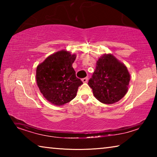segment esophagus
<instances>
[{
    "instance_id": "1",
    "label": "esophagus",
    "mask_w": 157,
    "mask_h": 157,
    "mask_svg": "<svg viewBox=\"0 0 157 157\" xmlns=\"http://www.w3.org/2000/svg\"><path fill=\"white\" fill-rule=\"evenodd\" d=\"M88 79H89V78H87V77H86V78H84L82 79V81L84 83H86V82H88Z\"/></svg>"
}]
</instances>
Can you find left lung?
<instances>
[{"label": "left lung", "mask_w": 157, "mask_h": 157, "mask_svg": "<svg viewBox=\"0 0 157 157\" xmlns=\"http://www.w3.org/2000/svg\"><path fill=\"white\" fill-rule=\"evenodd\" d=\"M129 80L126 66L112 55L105 54L97 61L88 84L97 100L104 104H113L127 94Z\"/></svg>", "instance_id": "left-lung-1"}]
</instances>
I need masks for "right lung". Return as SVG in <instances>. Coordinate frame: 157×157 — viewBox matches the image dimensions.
<instances>
[{"instance_id":"obj_1","label":"right lung","mask_w":157,"mask_h":157,"mask_svg":"<svg viewBox=\"0 0 157 157\" xmlns=\"http://www.w3.org/2000/svg\"><path fill=\"white\" fill-rule=\"evenodd\" d=\"M76 55L61 50L48 57L36 68L37 86L44 97L55 105H63L75 98L83 84L72 66Z\"/></svg>"}]
</instances>
